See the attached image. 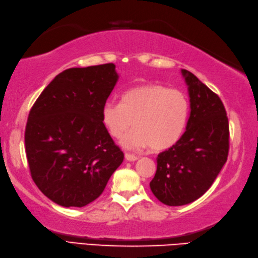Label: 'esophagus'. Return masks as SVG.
Returning <instances> with one entry per match:
<instances>
[{
  "label": "esophagus",
  "mask_w": 258,
  "mask_h": 258,
  "mask_svg": "<svg viewBox=\"0 0 258 258\" xmlns=\"http://www.w3.org/2000/svg\"><path fill=\"white\" fill-rule=\"evenodd\" d=\"M124 158L127 159L128 161H136V160H138V157H137L136 154L129 153V152H125V153H124Z\"/></svg>",
  "instance_id": "34e87169"
}]
</instances>
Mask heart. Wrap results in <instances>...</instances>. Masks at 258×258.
I'll use <instances>...</instances> for the list:
<instances>
[{"label": "heart", "instance_id": "obj_1", "mask_svg": "<svg viewBox=\"0 0 258 258\" xmlns=\"http://www.w3.org/2000/svg\"><path fill=\"white\" fill-rule=\"evenodd\" d=\"M188 112L190 102L183 91L146 84L125 91L120 104L107 101L101 110V121L116 139L134 124L135 129L121 141L124 147L137 150L151 147L154 151H162L181 139Z\"/></svg>", "mask_w": 258, "mask_h": 258}]
</instances>
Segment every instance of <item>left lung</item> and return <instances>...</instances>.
Instances as JSON below:
<instances>
[{"instance_id": "1", "label": "left lung", "mask_w": 258, "mask_h": 258, "mask_svg": "<svg viewBox=\"0 0 258 258\" xmlns=\"http://www.w3.org/2000/svg\"><path fill=\"white\" fill-rule=\"evenodd\" d=\"M188 86L191 112L176 144L157 158L150 182L160 202L180 207L196 201L213 184L230 149V127L221 98L192 73L182 70Z\"/></svg>"}]
</instances>
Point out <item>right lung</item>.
Returning a JSON list of instances; mask_svg holds the SVG:
<instances>
[{"instance_id":"1","label":"right lung","mask_w":258,"mask_h":258,"mask_svg":"<svg viewBox=\"0 0 258 258\" xmlns=\"http://www.w3.org/2000/svg\"><path fill=\"white\" fill-rule=\"evenodd\" d=\"M112 62L68 68L39 95L28 113L25 151L33 181L51 201L82 208L105 190L123 161L101 121L117 83Z\"/></svg>"}]
</instances>
